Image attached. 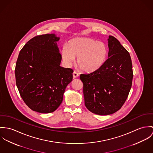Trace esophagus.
Here are the masks:
<instances>
[{"label":"esophagus","mask_w":153,"mask_h":153,"mask_svg":"<svg viewBox=\"0 0 153 153\" xmlns=\"http://www.w3.org/2000/svg\"><path fill=\"white\" fill-rule=\"evenodd\" d=\"M73 76L74 78H77V77H79V74H78V73L77 72L74 71L73 73Z\"/></svg>","instance_id":"1"}]
</instances>
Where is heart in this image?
I'll return each instance as SVG.
<instances>
[{"label":"heart","instance_id":"b5f03b06","mask_svg":"<svg viewBox=\"0 0 153 153\" xmlns=\"http://www.w3.org/2000/svg\"><path fill=\"white\" fill-rule=\"evenodd\" d=\"M107 56L105 44L88 37L74 38L62 49V57L67 66L71 65L77 58L79 68L87 73L95 72L101 68Z\"/></svg>","mask_w":153,"mask_h":153}]
</instances>
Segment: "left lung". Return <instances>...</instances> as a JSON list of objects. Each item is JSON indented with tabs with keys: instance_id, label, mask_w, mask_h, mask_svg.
I'll return each instance as SVG.
<instances>
[{
	"instance_id": "left-lung-1",
	"label": "left lung",
	"mask_w": 153,
	"mask_h": 153,
	"mask_svg": "<svg viewBox=\"0 0 153 153\" xmlns=\"http://www.w3.org/2000/svg\"><path fill=\"white\" fill-rule=\"evenodd\" d=\"M108 59L101 68L90 74H82L85 104L93 113L113 114L126 102L133 77L130 55L112 36L108 39Z\"/></svg>"
}]
</instances>
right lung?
<instances>
[{"mask_svg": "<svg viewBox=\"0 0 153 153\" xmlns=\"http://www.w3.org/2000/svg\"><path fill=\"white\" fill-rule=\"evenodd\" d=\"M55 34L36 36L28 41L17 58L16 83L21 97L32 110L54 111L61 104L73 70L61 67L62 55Z\"/></svg>", "mask_w": 153, "mask_h": 153, "instance_id": "right-lung-1", "label": "right lung"}]
</instances>
